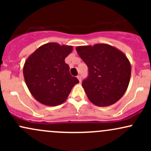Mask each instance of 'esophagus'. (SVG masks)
<instances>
[{"label":"esophagus","mask_w":151,"mask_h":151,"mask_svg":"<svg viewBox=\"0 0 151 151\" xmlns=\"http://www.w3.org/2000/svg\"><path fill=\"white\" fill-rule=\"evenodd\" d=\"M77 77L78 80L79 81V82H81V76H80V75H78Z\"/></svg>","instance_id":"1"}]
</instances>
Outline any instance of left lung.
Wrapping results in <instances>:
<instances>
[{"label":"left lung","mask_w":151,"mask_h":151,"mask_svg":"<svg viewBox=\"0 0 151 151\" xmlns=\"http://www.w3.org/2000/svg\"><path fill=\"white\" fill-rule=\"evenodd\" d=\"M76 50L89 68L82 87L89 101L98 106H108L119 101L129 86L131 74L125 54L104 43L78 46Z\"/></svg>","instance_id":"left-lung-1"}]
</instances>
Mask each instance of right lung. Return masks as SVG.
<instances>
[{"instance_id":"right-lung-1","label":"right lung","mask_w":151,"mask_h":151,"mask_svg":"<svg viewBox=\"0 0 151 151\" xmlns=\"http://www.w3.org/2000/svg\"><path fill=\"white\" fill-rule=\"evenodd\" d=\"M73 47L49 42L38 47L25 60L23 76L32 96L50 106L62 104L73 86L79 83L70 73L65 58Z\"/></svg>"}]
</instances>
